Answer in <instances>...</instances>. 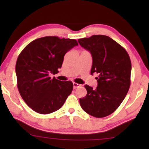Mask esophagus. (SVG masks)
I'll use <instances>...</instances> for the list:
<instances>
[{
	"instance_id": "34e87169",
	"label": "esophagus",
	"mask_w": 149,
	"mask_h": 149,
	"mask_svg": "<svg viewBox=\"0 0 149 149\" xmlns=\"http://www.w3.org/2000/svg\"><path fill=\"white\" fill-rule=\"evenodd\" d=\"M73 85H74V89H76V88H77L78 87L80 86L79 84H77V83H73Z\"/></svg>"
}]
</instances>
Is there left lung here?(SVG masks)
<instances>
[{
    "label": "left lung",
    "mask_w": 149,
    "mask_h": 149,
    "mask_svg": "<svg viewBox=\"0 0 149 149\" xmlns=\"http://www.w3.org/2000/svg\"><path fill=\"white\" fill-rule=\"evenodd\" d=\"M82 47L89 51L93 58L91 74L99 75L96 89L85 85L87 95L79 99L85 112L96 118L110 115L119 107L130 87L131 63L124 48L110 37L94 35L78 39Z\"/></svg>",
    "instance_id": "1"
}]
</instances>
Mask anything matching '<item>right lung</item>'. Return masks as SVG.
Here are the masks:
<instances>
[{
	"instance_id": "add662e5",
	"label": "right lung",
	"mask_w": 149,
	"mask_h": 149,
	"mask_svg": "<svg viewBox=\"0 0 149 149\" xmlns=\"http://www.w3.org/2000/svg\"><path fill=\"white\" fill-rule=\"evenodd\" d=\"M77 45L75 39L47 36L33 41L19 54L16 64L17 86L25 102L35 112H55L71 94L72 81L52 79L49 74L58 72L65 53Z\"/></svg>"
}]
</instances>
